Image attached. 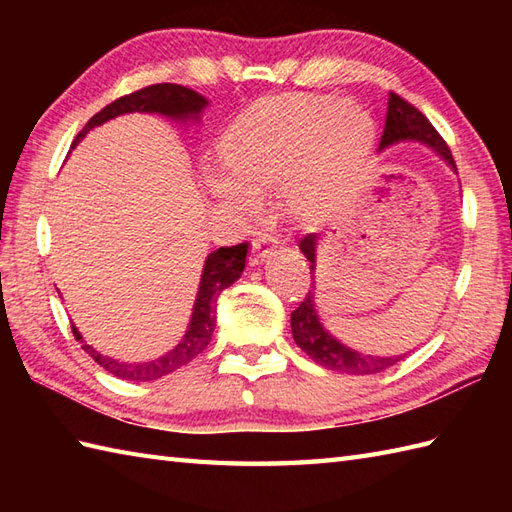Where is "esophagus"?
I'll list each match as a JSON object with an SVG mask.
<instances>
[{
    "instance_id": "esophagus-1",
    "label": "esophagus",
    "mask_w": 512,
    "mask_h": 512,
    "mask_svg": "<svg viewBox=\"0 0 512 512\" xmlns=\"http://www.w3.org/2000/svg\"><path fill=\"white\" fill-rule=\"evenodd\" d=\"M270 253H273V250L266 246V239H255L253 250H250V266H259Z\"/></svg>"
}]
</instances>
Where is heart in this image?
I'll return each instance as SVG.
<instances>
[{
  "label": "heart",
  "mask_w": 512,
  "mask_h": 512,
  "mask_svg": "<svg viewBox=\"0 0 512 512\" xmlns=\"http://www.w3.org/2000/svg\"><path fill=\"white\" fill-rule=\"evenodd\" d=\"M376 143V127L361 105L332 96L288 94L250 107L226 129L209 178L217 200L250 213L253 191L279 187V200L301 220L330 215Z\"/></svg>",
  "instance_id": "1"
}]
</instances>
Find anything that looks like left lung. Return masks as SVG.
<instances>
[{
  "mask_svg": "<svg viewBox=\"0 0 512 512\" xmlns=\"http://www.w3.org/2000/svg\"><path fill=\"white\" fill-rule=\"evenodd\" d=\"M398 143H420L424 147H429L431 151H436V154L447 162L453 171H458L455 169V162L447 143H444L442 136L436 132V127L427 121V116L418 112L416 107L407 103L405 99H400L398 94L389 92L385 132H383V138H380L378 151H385ZM317 242H319L317 233H310L299 242L301 253L306 255V259L310 262V275L314 273V266H317ZM290 328H292V339H295V343L301 347V350L306 352L314 363L328 367L332 372L354 374V376L378 374L407 356V354H394V356L363 354L341 343L336 336H332L323 328L317 303H314V292H308V297L301 301V306L290 314Z\"/></svg>",
  "mask_w": 512,
  "mask_h": 512,
  "instance_id": "8db88e82",
  "label": "left lung"
}]
</instances>
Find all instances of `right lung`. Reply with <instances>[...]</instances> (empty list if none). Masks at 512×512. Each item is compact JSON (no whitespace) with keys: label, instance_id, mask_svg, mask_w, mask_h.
I'll return each mask as SVG.
<instances>
[{"label":"right lung","instance_id":"1","mask_svg":"<svg viewBox=\"0 0 512 512\" xmlns=\"http://www.w3.org/2000/svg\"><path fill=\"white\" fill-rule=\"evenodd\" d=\"M206 105H209V101H206L202 94L184 88V85H176V83L149 85V88L121 96V99H116L114 103L103 107L99 114H94L88 121V125L81 129L79 136H76L74 145H79L85 138V134H90L94 127L112 121L116 116L140 112V114H160L165 118H171V121L189 123V121H200ZM246 253H248V244H237V246H222L206 255L187 332H184L180 343L173 347V350L154 358V361L125 363V361H118V358L105 356L103 352L94 350L92 345L83 341V336L79 330H76V325H72L74 339L83 343V350L88 352L94 361L105 369V372L114 374L116 378L145 383V380H156L176 372V369H180L182 365L191 363L193 358L200 352H204V347L209 345L211 334L215 330L217 297H220V292L224 288L235 284V281L242 277L244 266H246Z\"/></svg>","mask_w":512,"mask_h":512}]
</instances>
